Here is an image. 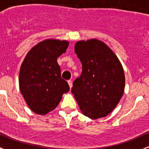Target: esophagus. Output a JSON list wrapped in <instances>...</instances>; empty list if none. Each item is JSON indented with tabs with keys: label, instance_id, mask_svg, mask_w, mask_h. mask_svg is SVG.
Here are the masks:
<instances>
[{
	"label": "esophagus",
	"instance_id": "esophagus-1",
	"mask_svg": "<svg viewBox=\"0 0 149 149\" xmlns=\"http://www.w3.org/2000/svg\"><path fill=\"white\" fill-rule=\"evenodd\" d=\"M68 84H69V86H70V87L71 88V87H72V81H71V80H68Z\"/></svg>",
	"mask_w": 149,
	"mask_h": 149
}]
</instances>
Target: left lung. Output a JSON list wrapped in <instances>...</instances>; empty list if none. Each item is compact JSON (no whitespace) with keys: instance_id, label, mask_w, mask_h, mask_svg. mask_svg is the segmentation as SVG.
<instances>
[{"instance_id":"1","label":"left lung","mask_w":149,"mask_h":149,"mask_svg":"<svg viewBox=\"0 0 149 149\" xmlns=\"http://www.w3.org/2000/svg\"><path fill=\"white\" fill-rule=\"evenodd\" d=\"M75 52L82 63V73L71 90L84 115L98 119L108 115L125 91L122 65L114 52L98 39L79 41Z\"/></svg>"}]
</instances>
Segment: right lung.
<instances>
[{"label": "right lung", "mask_w": 149, "mask_h": 149, "mask_svg": "<svg viewBox=\"0 0 149 149\" xmlns=\"http://www.w3.org/2000/svg\"><path fill=\"white\" fill-rule=\"evenodd\" d=\"M69 42L46 39L36 45L25 56L19 72V88L28 106L35 113L45 115L53 111L70 91L61 78L57 58L64 52Z\"/></svg>", "instance_id": "right-lung-1"}]
</instances>
